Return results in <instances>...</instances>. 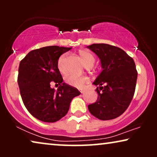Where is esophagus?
<instances>
[{
    "mask_svg": "<svg viewBox=\"0 0 157 157\" xmlns=\"http://www.w3.org/2000/svg\"><path fill=\"white\" fill-rule=\"evenodd\" d=\"M80 91H81V94H83V93H84V91H83V90H81Z\"/></svg>",
    "mask_w": 157,
    "mask_h": 157,
    "instance_id": "1",
    "label": "esophagus"
}]
</instances>
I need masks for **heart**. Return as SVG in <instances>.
I'll use <instances>...</instances> for the list:
<instances>
[{"label": "heart", "mask_w": 157, "mask_h": 157, "mask_svg": "<svg viewBox=\"0 0 157 157\" xmlns=\"http://www.w3.org/2000/svg\"><path fill=\"white\" fill-rule=\"evenodd\" d=\"M79 54H80L81 57L82 58L83 63H84L85 66L86 67H92L94 64L95 63L96 58L91 52L89 51L82 50L79 51ZM67 57L66 54H63L59 58L57 61V68L59 71L62 74H64L66 72L65 67H64V63ZM66 82L68 83V85L72 86L76 88H82L83 86L89 82V79L85 76H76V75H68L65 78Z\"/></svg>", "instance_id": "heart-1"}]
</instances>
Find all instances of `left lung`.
Here are the masks:
<instances>
[{"label":"left lung","instance_id":"8db88e82","mask_svg":"<svg viewBox=\"0 0 157 157\" xmlns=\"http://www.w3.org/2000/svg\"><path fill=\"white\" fill-rule=\"evenodd\" d=\"M88 48L99 57L103 68L94 82L98 99L88 109L98 119H116L134 97L138 74L134 61L121 48L109 44H94Z\"/></svg>","mask_w":157,"mask_h":157}]
</instances>
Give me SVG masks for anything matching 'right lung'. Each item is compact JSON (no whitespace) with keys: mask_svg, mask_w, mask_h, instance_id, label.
Instances as JSON below:
<instances>
[{"mask_svg":"<svg viewBox=\"0 0 157 157\" xmlns=\"http://www.w3.org/2000/svg\"><path fill=\"white\" fill-rule=\"evenodd\" d=\"M72 48L51 46L35 49L19 64L18 83L21 98L29 112L44 122H56L68 113L71 100L80 95L76 88L63 83L57 61ZM53 81L57 91L50 88Z\"/></svg>","mask_w":157,"mask_h":157,"instance_id":"obj_1","label":"right lung"}]
</instances>
